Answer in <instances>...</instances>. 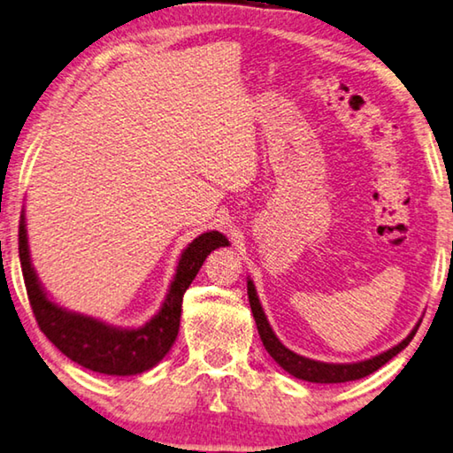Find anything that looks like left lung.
Returning a JSON list of instances; mask_svg holds the SVG:
<instances>
[{
	"label": "left lung",
	"mask_w": 453,
	"mask_h": 453,
	"mask_svg": "<svg viewBox=\"0 0 453 453\" xmlns=\"http://www.w3.org/2000/svg\"><path fill=\"white\" fill-rule=\"evenodd\" d=\"M248 298H250V306H252L254 312V320L257 326V333H260V339L264 342L265 350H268L270 357L282 367L284 371H288L290 375L296 379H303V381H311V383H347V381H357V379H363L375 372L379 367H383L387 361L401 353L411 339L418 333V326L411 330V334L407 336L405 341H401L399 344H395L393 349L385 350V353L367 358V361H358V363H349V365H334V363H320V361H312V358L300 357L294 353V350L286 349L282 342L278 341V336L272 330L268 319L262 311L260 300H257V294L254 288L252 280H248Z\"/></svg>",
	"instance_id": "1"
}]
</instances>
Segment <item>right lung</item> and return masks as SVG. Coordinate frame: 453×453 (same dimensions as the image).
Masks as SVG:
<instances>
[{
    "label": "right lung",
    "instance_id": "obj_1",
    "mask_svg": "<svg viewBox=\"0 0 453 453\" xmlns=\"http://www.w3.org/2000/svg\"><path fill=\"white\" fill-rule=\"evenodd\" d=\"M24 219V211H21L18 232L19 262L35 322L50 342L58 347L70 361L82 365L84 369L104 372V375H139L153 369L169 353L179 333L185 290L189 288L211 250L229 246L224 234H201L179 257L175 278L161 311L139 328H117L92 317L70 312L48 298L32 268Z\"/></svg>",
    "mask_w": 453,
    "mask_h": 453
}]
</instances>
